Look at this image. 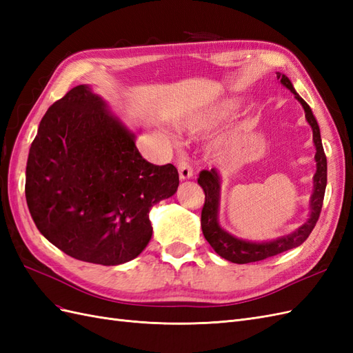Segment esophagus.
Instances as JSON below:
<instances>
[{
	"label": "esophagus",
	"mask_w": 353,
	"mask_h": 353,
	"mask_svg": "<svg viewBox=\"0 0 353 353\" xmlns=\"http://www.w3.org/2000/svg\"><path fill=\"white\" fill-rule=\"evenodd\" d=\"M176 166H178V172H179V178H181V179L184 181V179L193 178V168H191L187 156L181 154V156L178 157V165H176Z\"/></svg>",
	"instance_id": "esophagus-1"
}]
</instances>
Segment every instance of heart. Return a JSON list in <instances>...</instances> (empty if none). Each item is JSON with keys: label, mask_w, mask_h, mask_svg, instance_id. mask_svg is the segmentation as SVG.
Wrapping results in <instances>:
<instances>
[{"label": "heart", "mask_w": 353, "mask_h": 353, "mask_svg": "<svg viewBox=\"0 0 353 353\" xmlns=\"http://www.w3.org/2000/svg\"><path fill=\"white\" fill-rule=\"evenodd\" d=\"M231 110V104L225 103L221 104L218 108H212L209 110H205L201 113H196L194 116L188 117L184 122V128L191 132H199L203 130H208L212 125H215L223 114H227Z\"/></svg>", "instance_id": "1"}]
</instances>
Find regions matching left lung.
Instances as JSON below:
<instances>
[{"label": "left lung", "instance_id": "obj_1", "mask_svg": "<svg viewBox=\"0 0 353 353\" xmlns=\"http://www.w3.org/2000/svg\"><path fill=\"white\" fill-rule=\"evenodd\" d=\"M276 78L284 85L285 88L290 90L296 100L302 104L305 110V117L307 123L312 128L314 134V144L316 148L315 153V162H316V172L314 175V193L311 196V201H309V218L303 223L302 227H299L296 231H293L288 236L279 237L272 241H262V243H253L245 241L241 239H237L228 234L225 230H222L218 222V208H219V191H221V176L218 170L213 168L210 170H201L197 183L205 191V205L201 209V231L203 236L208 240V243L212 245V249L215 250L221 258L227 259L232 263H250L263 261L266 258H271L279 253H283L285 250H290L301 245L312 232L314 227L316 225V221L321 213L325 187H327V157L324 153V147L321 143V134H319V126L316 123L315 116L309 108L307 103L296 92L293 88V83L290 82L285 74L276 73Z\"/></svg>", "mask_w": 353, "mask_h": 353}]
</instances>
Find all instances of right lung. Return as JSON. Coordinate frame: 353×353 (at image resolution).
I'll list each match as a JSON object with an SVG mask.
<instances>
[{
  "instance_id": "obj_1",
  "label": "right lung",
  "mask_w": 353,
  "mask_h": 353,
  "mask_svg": "<svg viewBox=\"0 0 353 353\" xmlns=\"http://www.w3.org/2000/svg\"><path fill=\"white\" fill-rule=\"evenodd\" d=\"M178 184L174 165L147 162L135 134L88 85H78L41 119L25 194L50 243L78 261L110 266L145 249L153 234L148 212Z\"/></svg>"
}]
</instances>
